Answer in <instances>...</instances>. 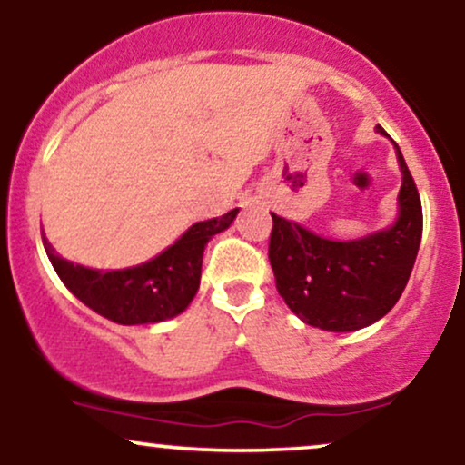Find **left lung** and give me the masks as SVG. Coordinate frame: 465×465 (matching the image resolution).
<instances>
[{"mask_svg":"<svg viewBox=\"0 0 465 465\" xmlns=\"http://www.w3.org/2000/svg\"><path fill=\"white\" fill-rule=\"evenodd\" d=\"M378 133L387 135L378 126ZM402 188L400 214L389 229L336 242L273 216L269 260L277 292L303 323L328 332L361 330L396 306L407 286L421 240V203L396 143Z\"/></svg>","mask_w":465,"mask_h":465,"instance_id":"left-lung-1","label":"left lung"}]
</instances>
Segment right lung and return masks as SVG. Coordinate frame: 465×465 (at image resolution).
<instances>
[{"label":"right lung","mask_w":465,"mask_h":465,"mask_svg":"<svg viewBox=\"0 0 465 465\" xmlns=\"http://www.w3.org/2000/svg\"><path fill=\"white\" fill-rule=\"evenodd\" d=\"M238 210L192 225L173 247L140 266L95 271L63 260L44 238L52 266L69 291L103 317L122 325L159 323L190 306L201 284L203 251L212 236L227 229Z\"/></svg>","instance_id":"obj_1"}]
</instances>
